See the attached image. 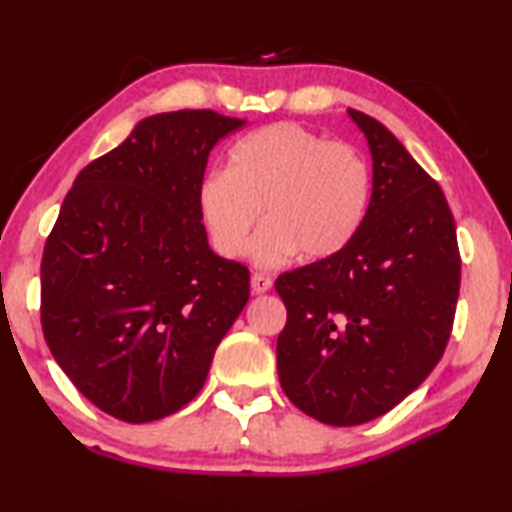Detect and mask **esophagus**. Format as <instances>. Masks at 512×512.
I'll use <instances>...</instances> for the list:
<instances>
[{
  "mask_svg": "<svg viewBox=\"0 0 512 512\" xmlns=\"http://www.w3.org/2000/svg\"><path fill=\"white\" fill-rule=\"evenodd\" d=\"M250 285H253L255 294H264L273 287V280L269 276H264V273H255L253 280H250Z\"/></svg>",
  "mask_w": 512,
  "mask_h": 512,
  "instance_id": "esophagus-1",
  "label": "esophagus"
}]
</instances>
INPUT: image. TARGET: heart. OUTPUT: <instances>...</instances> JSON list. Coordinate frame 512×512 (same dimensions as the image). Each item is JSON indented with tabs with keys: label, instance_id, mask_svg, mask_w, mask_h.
<instances>
[{
	"label": "heart",
	"instance_id": "1",
	"mask_svg": "<svg viewBox=\"0 0 512 512\" xmlns=\"http://www.w3.org/2000/svg\"><path fill=\"white\" fill-rule=\"evenodd\" d=\"M232 167L201 178L197 201L213 248L236 259L248 253L259 218L269 220L253 243L262 269L345 250L371 204V169L357 148L297 122H273L234 143Z\"/></svg>",
	"mask_w": 512,
	"mask_h": 512
}]
</instances>
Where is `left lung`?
Returning a JSON list of instances; mask_svg holds the SVG:
<instances>
[{"mask_svg": "<svg viewBox=\"0 0 512 512\" xmlns=\"http://www.w3.org/2000/svg\"><path fill=\"white\" fill-rule=\"evenodd\" d=\"M348 113L373 157L364 225L338 255L276 280L280 387L331 427L376 420L422 385L450 341L462 280L441 187L385 125Z\"/></svg>", "mask_w": 512, "mask_h": 512, "instance_id": "8db88e82", "label": "left lung"}]
</instances>
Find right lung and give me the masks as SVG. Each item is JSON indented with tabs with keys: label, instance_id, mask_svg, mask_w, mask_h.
<instances>
[{
	"label": "right lung",
	"instance_id": "obj_1",
	"mask_svg": "<svg viewBox=\"0 0 512 512\" xmlns=\"http://www.w3.org/2000/svg\"><path fill=\"white\" fill-rule=\"evenodd\" d=\"M243 120L150 115L76 176L41 259V327L76 390L122 422L187 406L250 297V271L208 248L199 183Z\"/></svg>",
	"mask_w": 512,
	"mask_h": 512
}]
</instances>
